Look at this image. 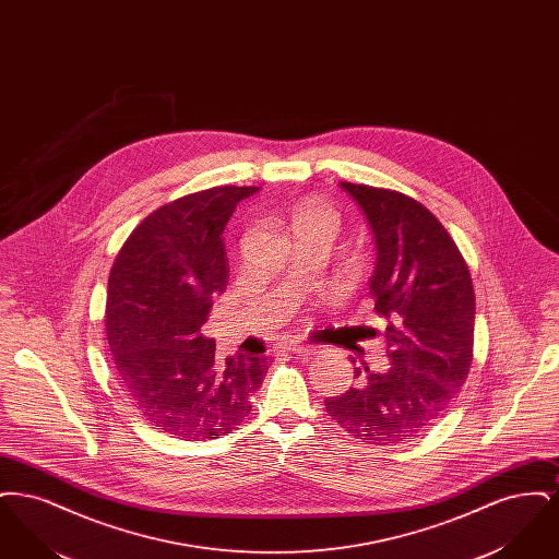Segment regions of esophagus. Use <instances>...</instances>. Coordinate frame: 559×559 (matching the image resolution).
Wrapping results in <instances>:
<instances>
[{"label":"esophagus","mask_w":559,"mask_h":559,"mask_svg":"<svg viewBox=\"0 0 559 559\" xmlns=\"http://www.w3.org/2000/svg\"><path fill=\"white\" fill-rule=\"evenodd\" d=\"M289 352H293V354H297V356H312L314 352H317V347L312 346H289Z\"/></svg>","instance_id":"1"}]
</instances>
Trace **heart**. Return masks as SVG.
Returning a JSON list of instances; mask_svg holds the SVG:
<instances>
[{"label":"heart","mask_w":559,"mask_h":559,"mask_svg":"<svg viewBox=\"0 0 559 559\" xmlns=\"http://www.w3.org/2000/svg\"><path fill=\"white\" fill-rule=\"evenodd\" d=\"M293 226L295 228H324L331 235H335L337 226H340V217H337V213L322 207L319 203H306L295 212Z\"/></svg>","instance_id":"1"}]
</instances>
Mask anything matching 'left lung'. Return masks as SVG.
<instances>
[{
	"instance_id": "1",
	"label": "left lung",
	"mask_w": 559,
	"mask_h": 559,
	"mask_svg": "<svg viewBox=\"0 0 559 559\" xmlns=\"http://www.w3.org/2000/svg\"><path fill=\"white\" fill-rule=\"evenodd\" d=\"M362 210L377 251L369 289L385 320L390 369H356V385L324 400L358 440L392 447L417 438L447 413L474 356L476 295L451 235L415 199L342 182Z\"/></svg>"
}]
</instances>
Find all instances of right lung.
<instances>
[{
    "label": "right lung",
    "mask_w": 559,
    "mask_h": 559,
    "mask_svg": "<svg viewBox=\"0 0 559 559\" xmlns=\"http://www.w3.org/2000/svg\"><path fill=\"white\" fill-rule=\"evenodd\" d=\"M260 188L217 187L144 217L108 276L107 337L117 379L144 419L167 436L230 433L251 411L266 356L219 360L201 326L226 289L222 233Z\"/></svg>",
    "instance_id": "1"
}]
</instances>
